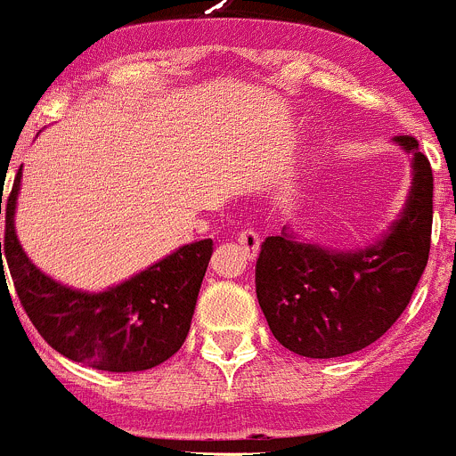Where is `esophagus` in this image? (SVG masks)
I'll return each instance as SVG.
<instances>
[{"label": "esophagus", "mask_w": 456, "mask_h": 456, "mask_svg": "<svg viewBox=\"0 0 456 456\" xmlns=\"http://www.w3.org/2000/svg\"><path fill=\"white\" fill-rule=\"evenodd\" d=\"M237 241H239V246H241V250L248 255V259H255L256 252H259V246H261L259 234H256L252 228H243L241 232H237Z\"/></svg>", "instance_id": "34e87169"}]
</instances>
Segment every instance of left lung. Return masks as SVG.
I'll use <instances>...</instances> for the list:
<instances>
[{"mask_svg": "<svg viewBox=\"0 0 456 456\" xmlns=\"http://www.w3.org/2000/svg\"><path fill=\"white\" fill-rule=\"evenodd\" d=\"M395 142L412 155L403 213L377 243L328 250L283 228L261 243L256 299L274 339L310 359L353 354L375 344L401 317L421 279L432 234V168L419 142Z\"/></svg>", "mask_w": 456, "mask_h": 456, "instance_id": "1", "label": "left lung"}]
</instances>
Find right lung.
Returning a JSON list of instances; mask_svg holds the SVG:
<instances>
[{
  "label": "right lung",
  "instance_id": "add662e5",
  "mask_svg": "<svg viewBox=\"0 0 456 456\" xmlns=\"http://www.w3.org/2000/svg\"><path fill=\"white\" fill-rule=\"evenodd\" d=\"M21 168L6 201L4 256L26 314L48 346L73 362L108 372H139L173 357L186 341L213 239L186 243L128 281L81 292L44 274L15 232ZM2 215V200H0Z\"/></svg>",
  "mask_w": 456,
  "mask_h": 456
}]
</instances>
